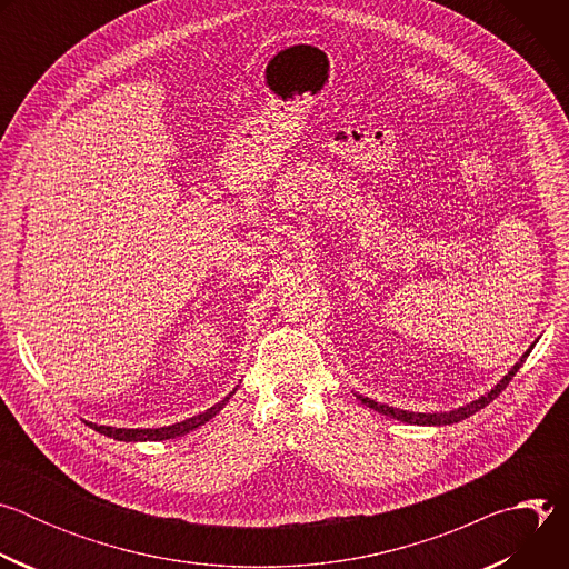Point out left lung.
Returning a JSON list of instances; mask_svg holds the SVG:
<instances>
[{
	"mask_svg": "<svg viewBox=\"0 0 569 569\" xmlns=\"http://www.w3.org/2000/svg\"><path fill=\"white\" fill-rule=\"evenodd\" d=\"M536 345V342H533ZM533 345L529 347V351L520 358V362H516L513 365V369L489 391V393H483V396H479L477 400H472V402H468V405H463V408H457V410H450V412H441V415H421V412H408V410H398V408H389V405H380V402H376V400H371V398H365V396H360V393H356L367 408H371V410H376V412H380V415H385V417H391V419H396V421H402V423H412V426H450V423H459V421H463V419H468V417H472L475 412H479V410H483L486 405H489L491 400H496L505 389H507V385L511 382V378L518 373V369L522 367V362L527 360V356L531 353V349H533Z\"/></svg>",
	"mask_w": 569,
	"mask_h": 569,
	"instance_id": "8db88e82",
	"label": "left lung"
}]
</instances>
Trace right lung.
Here are the masks:
<instances>
[{"instance_id": "add662e5", "label": "right lung", "mask_w": 569, "mask_h": 569, "mask_svg": "<svg viewBox=\"0 0 569 569\" xmlns=\"http://www.w3.org/2000/svg\"><path fill=\"white\" fill-rule=\"evenodd\" d=\"M236 391V389H233ZM233 391H229L220 402H216L213 408H209L207 412L198 415V417H191L187 421H180V423H173V426H167V428H110V426H97V423H88L90 428H94L97 432L106 435V437H112L117 441H164V439H176V437H182L200 426H204L209 419H213L224 405L229 402V398L233 396Z\"/></svg>"}]
</instances>
